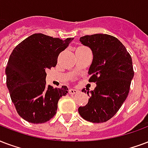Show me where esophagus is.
<instances>
[{"label":"esophagus","instance_id":"1","mask_svg":"<svg viewBox=\"0 0 148 148\" xmlns=\"http://www.w3.org/2000/svg\"><path fill=\"white\" fill-rule=\"evenodd\" d=\"M69 93L70 94H75L76 93H78V90H75V89H70L69 91Z\"/></svg>","mask_w":148,"mask_h":148}]
</instances>
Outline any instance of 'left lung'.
<instances>
[{
    "mask_svg": "<svg viewBox=\"0 0 148 148\" xmlns=\"http://www.w3.org/2000/svg\"><path fill=\"white\" fill-rule=\"evenodd\" d=\"M79 40L93 52L89 69V82L96 83L94 90L87 93L88 103L79 108V113L91 123H104L117 113L130 92L133 72L132 58L116 37L108 34L82 36Z\"/></svg>",
    "mask_w": 148,
    "mask_h": 148,
    "instance_id": "obj_1",
    "label": "left lung"
}]
</instances>
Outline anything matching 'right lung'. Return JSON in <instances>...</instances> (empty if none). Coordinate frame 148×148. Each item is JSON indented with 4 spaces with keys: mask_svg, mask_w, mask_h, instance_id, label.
I'll return each mask as SVG.
<instances>
[{
    "mask_svg": "<svg viewBox=\"0 0 148 148\" xmlns=\"http://www.w3.org/2000/svg\"><path fill=\"white\" fill-rule=\"evenodd\" d=\"M73 40L35 33L12 51L5 69L7 86L18 114L25 121L44 123L56 114L58 102L69 89L47 86L46 70L56 66L59 54Z\"/></svg>",
    "mask_w": 148,
    "mask_h": 148,
    "instance_id": "1",
    "label": "right lung"
}]
</instances>
